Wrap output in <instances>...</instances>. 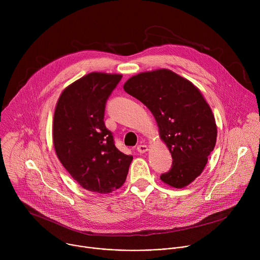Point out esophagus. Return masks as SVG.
<instances>
[{"label":"esophagus","mask_w":260,"mask_h":260,"mask_svg":"<svg viewBox=\"0 0 260 260\" xmlns=\"http://www.w3.org/2000/svg\"><path fill=\"white\" fill-rule=\"evenodd\" d=\"M137 150H138V152H140V153H145V152H147L148 151V147L146 146V145H139L138 147H137Z\"/></svg>","instance_id":"obj_1"}]
</instances>
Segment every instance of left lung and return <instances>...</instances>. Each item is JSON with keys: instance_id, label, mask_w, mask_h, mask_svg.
<instances>
[{"instance_id": "1", "label": "left lung", "mask_w": 260, "mask_h": 260, "mask_svg": "<svg viewBox=\"0 0 260 260\" xmlns=\"http://www.w3.org/2000/svg\"><path fill=\"white\" fill-rule=\"evenodd\" d=\"M123 89L151 111L172 154V169L160 180L174 188L187 186L203 173L217 139L213 112L201 90L168 69L140 73Z\"/></svg>"}]
</instances>
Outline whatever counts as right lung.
<instances>
[{"instance_id":"right-lung-1","label":"right lung","mask_w":260,"mask_h":260,"mask_svg":"<svg viewBox=\"0 0 260 260\" xmlns=\"http://www.w3.org/2000/svg\"><path fill=\"white\" fill-rule=\"evenodd\" d=\"M120 74L92 72L67 86L54 110L55 153L73 179L88 191L112 192L125 182L132 155L120 152L105 126L106 102Z\"/></svg>"}]
</instances>
